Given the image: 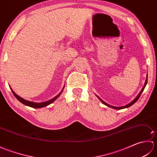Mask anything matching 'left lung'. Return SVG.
<instances>
[{
	"label": "left lung",
	"mask_w": 157,
	"mask_h": 157,
	"mask_svg": "<svg viewBox=\"0 0 157 157\" xmlns=\"http://www.w3.org/2000/svg\"><path fill=\"white\" fill-rule=\"evenodd\" d=\"M147 79H148V78H146V82H145V84H144V87L142 88V90L140 91V92L139 93V94L137 96V97H136L134 101H133L132 102H131L129 103V104H128V105H125V106H121V107H117V106H111V105H109V104H107V103H106V102H105L104 101H102V100H101V98H99V97H98V98L101 100V101L103 103V104H105V105H106V106H109V107H111V108H113V109H125V108H128V107H129V106H132V105H134V103L138 101V100L139 99V98H140V95H141V94L142 93V92L144 91V88L146 87V84H147Z\"/></svg>",
	"instance_id": "left-lung-1"
}]
</instances>
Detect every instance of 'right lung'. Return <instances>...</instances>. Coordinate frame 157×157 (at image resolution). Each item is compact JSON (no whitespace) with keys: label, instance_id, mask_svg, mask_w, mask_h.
<instances>
[{"label":"right lung","instance_id":"right-lung-1","mask_svg":"<svg viewBox=\"0 0 157 157\" xmlns=\"http://www.w3.org/2000/svg\"><path fill=\"white\" fill-rule=\"evenodd\" d=\"M12 92H13V94H14V96H15V98L17 99L19 102H21V103H23V105H25L26 106H30V107H32V108H37L38 109V108L44 107V106H46L49 105L50 104H51L52 102H54L55 100L60 95H61L62 92H61V93H60L59 95L55 96V98H52L51 100H50V101H46V102H40V103H37V102H30V101H26V100L21 98L18 95H17L15 93L13 92V90H12Z\"/></svg>","mask_w":157,"mask_h":157}]
</instances>
